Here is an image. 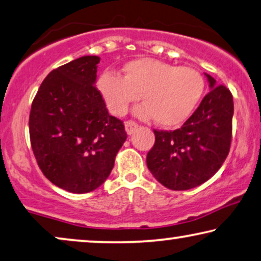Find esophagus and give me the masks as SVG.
<instances>
[{
	"mask_svg": "<svg viewBox=\"0 0 261 261\" xmlns=\"http://www.w3.org/2000/svg\"><path fill=\"white\" fill-rule=\"evenodd\" d=\"M137 123L136 122H132V120H127L125 122V131L127 135H132L135 132V130L137 129Z\"/></svg>",
	"mask_w": 261,
	"mask_h": 261,
	"instance_id": "1",
	"label": "esophagus"
}]
</instances>
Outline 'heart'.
<instances>
[{
	"label": "heart",
	"mask_w": 261,
	"mask_h": 261,
	"mask_svg": "<svg viewBox=\"0 0 261 261\" xmlns=\"http://www.w3.org/2000/svg\"><path fill=\"white\" fill-rule=\"evenodd\" d=\"M97 87L112 115L122 116L138 97L144 102L134 110L139 118H152L161 126L178 125L192 115L204 90L196 69L151 58L129 61L123 75L106 71Z\"/></svg>",
	"instance_id": "1"
}]
</instances>
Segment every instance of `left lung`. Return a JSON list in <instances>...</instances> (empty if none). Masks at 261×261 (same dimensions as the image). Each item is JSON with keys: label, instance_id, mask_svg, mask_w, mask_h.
Returning <instances> with one entry per match:
<instances>
[{"label": "left lung", "instance_id": "left-lung-1", "mask_svg": "<svg viewBox=\"0 0 261 261\" xmlns=\"http://www.w3.org/2000/svg\"><path fill=\"white\" fill-rule=\"evenodd\" d=\"M211 91L177 130H153L155 144L146 166L161 185L188 190L208 181L221 168L232 141L233 97L226 86L204 73Z\"/></svg>", "mask_w": 261, "mask_h": 261}]
</instances>
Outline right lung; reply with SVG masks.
<instances>
[{
	"label": "right lung",
	"mask_w": 261,
	"mask_h": 261,
	"mask_svg": "<svg viewBox=\"0 0 261 261\" xmlns=\"http://www.w3.org/2000/svg\"><path fill=\"white\" fill-rule=\"evenodd\" d=\"M100 59L84 56L53 69L32 104L29 136L43 175L69 193L97 189L126 141L122 120L110 116L95 89Z\"/></svg>",
	"instance_id": "1"
}]
</instances>
